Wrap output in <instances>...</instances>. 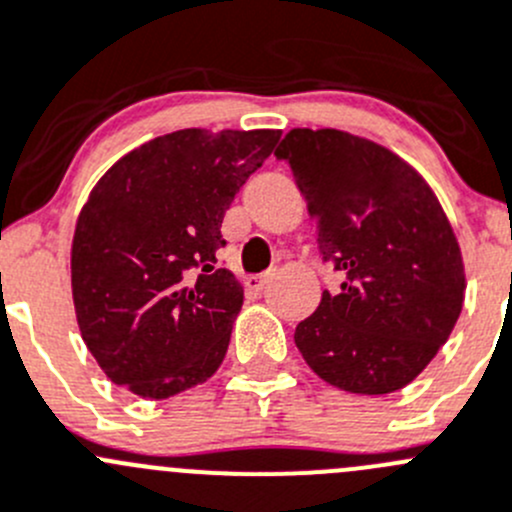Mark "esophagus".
Segmentation results:
<instances>
[{"label":"esophagus","instance_id":"obj_1","mask_svg":"<svg viewBox=\"0 0 512 512\" xmlns=\"http://www.w3.org/2000/svg\"><path fill=\"white\" fill-rule=\"evenodd\" d=\"M267 280H270V277L267 275H250L245 280V287L250 292H255V295H260L262 290H265V285H267Z\"/></svg>","mask_w":512,"mask_h":512}]
</instances>
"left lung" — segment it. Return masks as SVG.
Returning <instances> with one entry per match:
<instances>
[{
  "label": "left lung",
  "instance_id": "left-lung-1",
  "mask_svg": "<svg viewBox=\"0 0 512 512\" xmlns=\"http://www.w3.org/2000/svg\"><path fill=\"white\" fill-rule=\"evenodd\" d=\"M315 217L337 295L295 327L307 365L335 388H405L445 345L463 310L458 240L428 182L385 147L340 130H292L275 150Z\"/></svg>",
  "mask_w": 512,
  "mask_h": 512
}]
</instances>
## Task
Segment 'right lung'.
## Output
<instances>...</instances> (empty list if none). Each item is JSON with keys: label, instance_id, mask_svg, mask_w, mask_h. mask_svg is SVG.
<instances>
[{"label": "right lung", "instance_id": "add662e5", "mask_svg": "<svg viewBox=\"0 0 512 512\" xmlns=\"http://www.w3.org/2000/svg\"><path fill=\"white\" fill-rule=\"evenodd\" d=\"M280 132L180 130L124 155L97 182L72 240L84 345L114 385L162 400L215 375L242 307L217 265L222 217Z\"/></svg>", "mask_w": 512, "mask_h": 512}]
</instances>
